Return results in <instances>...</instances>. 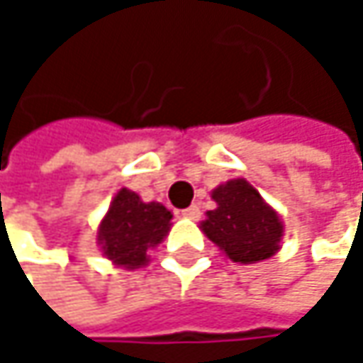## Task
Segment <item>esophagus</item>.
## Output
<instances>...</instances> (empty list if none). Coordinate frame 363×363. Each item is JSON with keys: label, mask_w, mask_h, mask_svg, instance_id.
Listing matches in <instances>:
<instances>
[{"label": "esophagus", "mask_w": 363, "mask_h": 363, "mask_svg": "<svg viewBox=\"0 0 363 363\" xmlns=\"http://www.w3.org/2000/svg\"><path fill=\"white\" fill-rule=\"evenodd\" d=\"M184 218H191V220H197L199 216H201V210H199V206L197 203H193V206H189V208H184L181 212Z\"/></svg>", "instance_id": "esophagus-1"}]
</instances>
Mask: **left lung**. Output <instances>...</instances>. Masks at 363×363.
Returning a JSON list of instances; mask_svg holds the SVG:
<instances>
[{"label": "left lung", "mask_w": 363, "mask_h": 363, "mask_svg": "<svg viewBox=\"0 0 363 363\" xmlns=\"http://www.w3.org/2000/svg\"><path fill=\"white\" fill-rule=\"evenodd\" d=\"M212 199L216 208L208 212L201 231L233 262H258L279 250L284 225L250 182H225L212 191Z\"/></svg>", "instance_id": "obj_1"}]
</instances>
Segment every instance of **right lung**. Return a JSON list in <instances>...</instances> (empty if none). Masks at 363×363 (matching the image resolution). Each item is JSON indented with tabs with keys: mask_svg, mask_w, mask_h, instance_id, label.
<instances>
[{
	"mask_svg": "<svg viewBox=\"0 0 363 363\" xmlns=\"http://www.w3.org/2000/svg\"><path fill=\"white\" fill-rule=\"evenodd\" d=\"M172 212L157 201L145 203L134 191L121 189L99 229L105 256L119 267L147 264V250L157 246L170 231Z\"/></svg>",
	"mask_w": 363,
	"mask_h": 363,
	"instance_id": "right-lung-1",
	"label": "right lung"
}]
</instances>
